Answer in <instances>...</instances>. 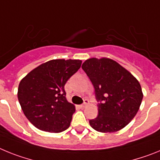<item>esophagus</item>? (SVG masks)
<instances>
[{
    "label": "esophagus",
    "mask_w": 160,
    "mask_h": 160,
    "mask_svg": "<svg viewBox=\"0 0 160 160\" xmlns=\"http://www.w3.org/2000/svg\"><path fill=\"white\" fill-rule=\"evenodd\" d=\"M87 104H89V100L88 99H84V102H83L82 104L80 106V107H81V108H84V107H86Z\"/></svg>",
    "instance_id": "34e87169"
}]
</instances>
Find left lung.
<instances>
[{
  "instance_id": "obj_1",
  "label": "left lung",
  "mask_w": 160,
  "mask_h": 160,
  "mask_svg": "<svg viewBox=\"0 0 160 160\" xmlns=\"http://www.w3.org/2000/svg\"><path fill=\"white\" fill-rule=\"evenodd\" d=\"M92 82L98 114L90 125L102 133L122 129L134 118L142 100L138 81L115 61L87 59L82 66Z\"/></svg>"
}]
</instances>
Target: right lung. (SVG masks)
Segmentation results:
<instances>
[{
    "label": "right lung",
    "mask_w": 160,
    "mask_h": 160,
    "mask_svg": "<svg viewBox=\"0 0 160 160\" xmlns=\"http://www.w3.org/2000/svg\"><path fill=\"white\" fill-rule=\"evenodd\" d=\"M81 65V60L49 61L20 82L18 101L26 118L38 129L59 133L70 127L75 107L66 100L64 87Z\"/></svg>",
    "instance_id": "1"
}]
</instances>
